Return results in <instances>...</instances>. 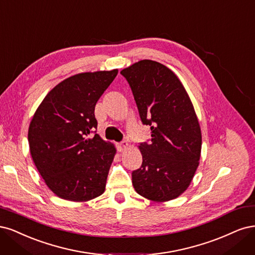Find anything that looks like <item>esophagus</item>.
<instances>
[{
  "label": "esophagus",
  "instance_id": "1",
  "mask_svg": "<svg viewBox=\"0 0 255 255\" xmlns=\"http://www.w3.org/2000/svg\"><path fill=\"white\" fill-rule=\"evenodd\" d=\"M128 146V142L127 141H122V142H120V143H118V149L120 150V151H123L124 150L126 147Z\"/></svg>",
  "mask_w": 255,
  "mask_h": 255
}]
</instances>
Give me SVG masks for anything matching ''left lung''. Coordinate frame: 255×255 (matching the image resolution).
Listing matches in <instances>:
<instances>
[{
    "label": "left lung",
    "instance_id": "8db88e82",
    "mask_svg": "<svg viewBox=\"0 0 255 255\" xmlns=\"http://www.w3.org/2000/svg\"><path fill=\"white\" fill-rule=\"evenodd\" d=\"M121 74L151 134L139 143L143 162L131 174L134 190L153 201L175 199L190 185L200 159L201 131L193 104L178 77L157 61L141 60Z\"/></svg>",
    "mask_w": 255,
    "mask_h": 255
}]
</instances>
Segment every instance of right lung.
<instances>
[{
	"mask_svg": "<svg viewBox=\"0 0 255 255\" xmlns=\"http://www.w3.org/2000/svg\"><path fill=\"white\" fill-rule=\"evenodd\" d=\"M117 75L113 70L67 78L48 92L30 122L31 158L60 198L87 201L105 192L116 148L94 131V110ZM91 133L95 136L89 138Z\"/></svg>",
	"mask_w": 255,
	"mask_h": 255,
	"instance_id": "1",
	"label": "right lung"
}]
</instances>
